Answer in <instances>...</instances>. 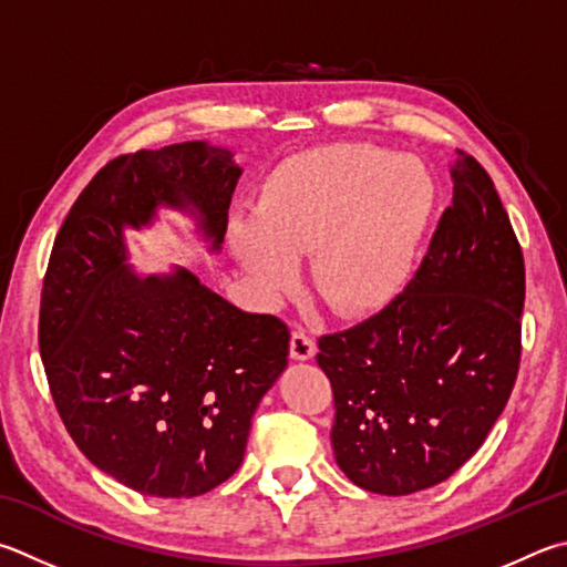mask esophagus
Segmentation results:
<instances>
[{"label": "esophagus", "mask_w": 567, "mask_h": 567, "mask_svg": "<svg viewBox=\"0 0 567 567\" xmlns=\"http://www.w3.org/2000/svg\"><path fill=\"white\" fill-rule=\"evenodd\" d=\"M315 352H317V342L312 339V334L305 332L302 327H297L292 332V339H290L292 359H300V362H305V359H312Z\"/></svg>", "instance_id": "obj_1"}]
</instances>
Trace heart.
<instances>
[{"label":"heart","mask_w":567,"mask_h":567,"mask_svg":"<svg viewBox=\"0 0 567 567\" xmlns=\"http://www.w3.org/2000/svg\"><path fill=\"white\" fill-rule=\"evenodd\" d=\"M434 208V183L416 161L337 143L285 161L265 183L255 215L230 225L243 270L267 295L297 285V257L329 310L362 315L404 287Z\"/></svg>","instance_id":"1"}]
</instances>
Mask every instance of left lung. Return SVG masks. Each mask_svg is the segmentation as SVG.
Returning a JSON list of instances; mask_svg holds the SVG:
<instances>
[{"label":"left lung","mask_w":567,"mask_h":567,"mask_svg":"<svg viewBox=\"0 0 567 567\" xmlns=\"http://www.w3.org/2000/svg\"><path fill=\"white\" fill-rule=\"evenodd\" d=\"M456 153L454 198L404 292L319 337L334 458L349 481L382 496L456 473L506 409L520 367V243L486 168Z\"/></svg>","instance_id":"1"}]
</instances>
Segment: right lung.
<instances>
[{
  "label": "right lung",
  "mask_w": 567,
  "mask_h": 567,
  "mask_svg": "<svg viewBox=\"0 0 567 567\" xmlns=\"http://www.w3.org/2000/svg\"><path fill=\"white\" fill-rule=\"evenodd\" d=\"M228 148L173 143L109 161L54 240L41 287L39 352L81 454L123 486L193 498L240 468L252 414L287 367L290 329L250 315L176 267L138 277L123 228L158 205L195 208L220 248L240 178Z\"/></svg>",
  "instance_id": "right-lung-1"
}]
</instances>
